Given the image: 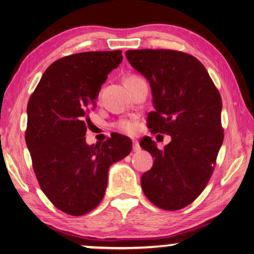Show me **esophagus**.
Returning a JSON list of instances; mask_svg holds the SVG:
<instances>
[{
	"mask_svg": "<svg viewBox=\"0 0 254 254\" xmlns=\"http://www.w3.org/2000/svg\"><path fill=\"white\" fill-rule=\"evenodd\" d=\"M132 150L135 151V153L140 150V146H139V142L137 141V140H133V146H132Z\"/></svg>",
	"mask_w": 254,
	"mask_h": 254,
	"instance_id": "34e87169",
	"label": "esophagus"
}]
</instances>
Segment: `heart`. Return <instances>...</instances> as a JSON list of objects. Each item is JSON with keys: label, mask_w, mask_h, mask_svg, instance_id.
I'll list each match as a JSON object with an SVG mask.
<instances>
[{"label": "heart", "mask_w": 254, "mask_h": 254, "mask_svg": "<svg viewBox=\"0 0 254 254\" xmlns=\"http://www.w3.org/2000/svg\"><path fill=\"white\" fill-rule=\"evenodd\" d=\"M131 78H134V76L127 77L126 81H127V79H131ZM117 127H119L121 131L127 132V133H131V132L134 131V124L132 122H128V121H122V122H120L119 124H117Z\"/></svg>", "instance_id": "obj_1"}]
</instances>
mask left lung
I'll return each instance as SVG.
<instances>
[{
    "mask_svg": "<svg viewBox=\"0 0 254 254\" xmlns=\"http://www.w3.org/2000/svg\"><path fill=\"white\" fill-rule=\"evenodd\" d=\"M126 56L150 85L151 133L171 137L163 150L149 137L140 141L154 157L153 168L141 176V188L154 205L183 209L198 197L213 172L224 141L221 97L205 67L190 55L143 49Z\"/></svg>",
    "mask_w": 254,
    "mask_h": 254,
    "instance_id": "obj_1",
    "label": "left lung"
}]
</instances>
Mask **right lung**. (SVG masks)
Segmentation results:
<instances>
[{"mask_svg":"<svg viewBox=\"0 0 254 254\" xmlns=\"http://www.w3.org/2000/svg\"><path fill=\"white\" fill-rule=\"evenodd\" d=\"M122 51L67 56L47 68L27 105L26 145L41 188L59 210L82 215L103 199L109 166L130 154L132 141L115 134L103 145L85 141L88 115Z\"/></svg>","mask_w":254,"mask_h":254,"instance_id":"right-lung-1","label":"right lung"}]
</instances>
